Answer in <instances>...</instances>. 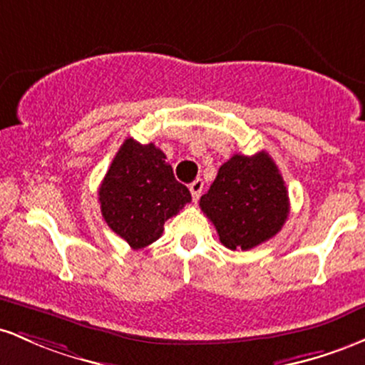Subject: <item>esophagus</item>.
<instances>
[{"label": "esophagus", "instance_id": "obj_1", "mask_svg": "<svg viewBox=\"0 0 365 365\" xmlns=\"http://www.w3.org/2000/svg\"><path fill=\"white\" fill-rule=\"evenodd\" d=\"M190 191H191V196H193V202H198L200 200V195H202L203 191V182L202 179H196L190 184Z\"/></svg>", "mask_w": 365, "mask_h": 365}]
</instances>
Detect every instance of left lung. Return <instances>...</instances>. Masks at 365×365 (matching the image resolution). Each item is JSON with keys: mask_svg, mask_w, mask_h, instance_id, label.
<instances>
[{"mask_svg": "<svg viewBox=\"0 0 365 365\" xmlns=\"http://www.w3.org/2000/svg\"><path fill=\"white\" fill-rule=\"evenodd\" d=\"M200 207L224 247L250 250L281 231L289 198L277 165L267 151H259L253 157L232 155L200 198Z\"/></svg>", "mask_w": 365, "mask_h": 365, "instance_id": "left-lung-1", "label": "left lung"}]
</instances>
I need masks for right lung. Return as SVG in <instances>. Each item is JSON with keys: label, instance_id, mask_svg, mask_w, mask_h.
<instances>
[{"label": "right lung", "instance_id": "add662e5", "mask_svg": "<svg viewBox=\"0 0 365 365\" xmlns=\"http://www.w3.org/2000/svg\"><path fill=\"white\" fill-rule=\"evenodd\" d=\"M98 196L105 222L133 250L157 241L165 220L191 202L190 190L175 181L165 153L153 143L139 145L133 138L117 151Z\"/></svg>", "mask_w": 365, "mask_h": 365}]
</instances>
